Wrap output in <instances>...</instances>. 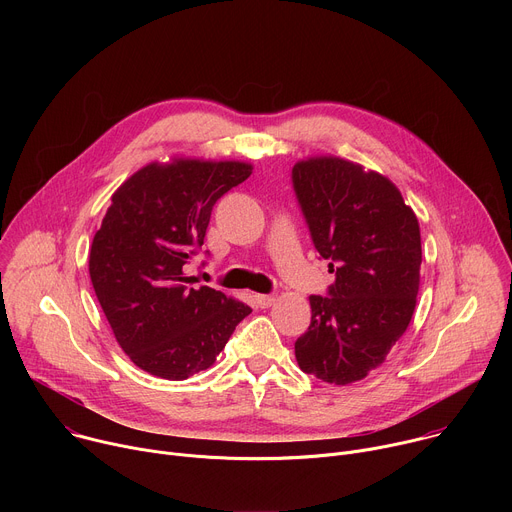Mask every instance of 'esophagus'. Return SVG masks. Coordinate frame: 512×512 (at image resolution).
Listing matches in <instances>:
<instances>
[{"label":"esophagus","mask_w":512,"mask_h":512,"mask_svg":"<svg viewBox=\"0 0 512 512\" xmlns=\"http://www.w3.org/2000/svg\"><path fill=\"white\" fill-rule=\"evenodd\" d=\"M255 300L259 304V308H269V306L275 304V296L273 294H257Z\"/></svg>","instance_id":"34e87169"}]
</instances>
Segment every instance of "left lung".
Here are the masks:
<instances>
[{"label": "left lung", "instance_id": "8db88e82", "mask_svg": "<svg viewBox=\"0 0 512 512\" xmlns=\"http://www.w3.org/2000/svg\"><path fill=\"white\" fill-rule=\"evenodd\" d=\"M291 184L336 277L328 296H310L312 322L296 340V358L304 373L348 385L377 369L411 322L419 223L391 180L348 160L298 162Z\"/></svg>", "mask_w": 512, "mask_h": 512}]
</instances>
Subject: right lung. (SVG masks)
Listing matches in <instances>:
<instances>
[{
	"instance_id": "right-lung-1",
	"label": "right lung",
	"mask_w": 512,
	"mask_h": 512,
	"mask_svg": "<svg viewBox=\"0 0 512 512\" xmlns=\"http://www.w3.org/2000/svg\"><path fill=\"white\" fill-rule=\"evenodd\" d=\"M243 162L174 160L125 180L95 233L89 273L123 352L145 373L184 381L216 360L243 302L186 275L216 200L251 176Z\"/></svg>"
}]
</instances>
